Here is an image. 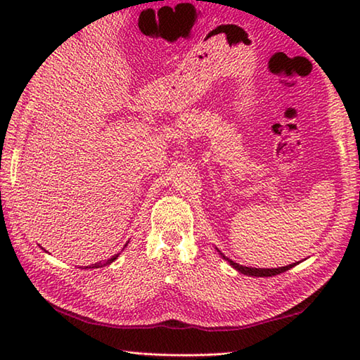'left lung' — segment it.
I'll list each match as a JSON object with an SVG mask.
<instances>
[{"instance_id": "8db88e82", "label": "left lung", "mask_w": 360, "mask_h": 360, "mask_svg": "<svg viewBox=\"0 0 360 360\" xmlns=\"http://www.w3.org/2000/svg\"><path fill=\"white\" fill-rule=\"evenodd\" d=\"M218 252H219V255L226 259V262H229V264H231L233 269H236L244 275H249V277H272V275H278L281 272H286V271L290 269V267H294L295 264L300 263V262H297V263L283 266V267H274V269H263V267H248V266H243V264L232 262L231 258H227L224 254H221V250H218Z\"/></svg>"}]
</instances>
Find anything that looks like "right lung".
Wrapping results in <instances>:
<instances>
[{"instance_id":"1","label":"right lung","mask_w":360,"mask_h":360,"mask_svg":"<svg viewBox=\"0 0 360 360\" xmlns=\"http://www.w3.org/2000/svg\"><path fill=\"white\" fill-rule=\"evenodd\" d=\"M128 244V243H127ZM127 244H125V246H127ZM119 257V254L117 255H114V257H111L110 259H106V262H103V263H96L93 267H103V266H106V264H111L112 262H114V259H116Z\"/></svg>"}]
</instances>
